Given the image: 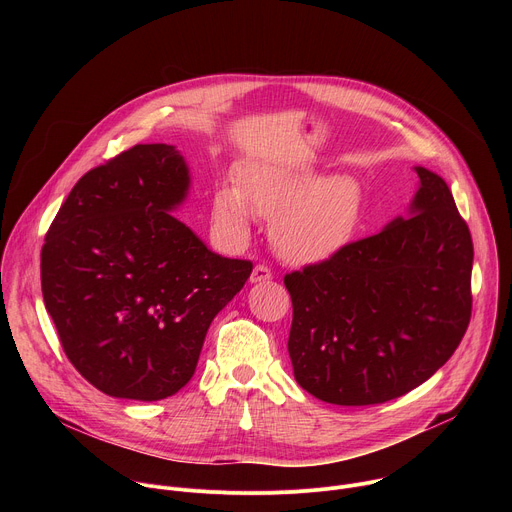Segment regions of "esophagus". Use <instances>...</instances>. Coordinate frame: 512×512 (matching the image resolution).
<instances>
[{"label":"esophagus","mask_w":512,"mask_h":512,"mask_svg":"<svg viewBox=\"0 0 512 512\" xmlns=\"http://www.w3.org/2000/svg\"><path fill=\"white\" fill-rule=\"evenodd\" d=\"M273 277L271 269L265 265H255L251 271V283H261V281H269Z\"/></svg>","instance_id":"obj_1"}]
</instances>
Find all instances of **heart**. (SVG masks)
<instances>
[{
  "label": "heart",
  "instance_id": "1",
  "mask_svg": "<svg viewBox=\"0 0 512 512\" xmlns=\"http://www.w3.org/2000/svg\"><path fill=\"white\" fill-rule=\"evenodd\" d=\"M362 210L364 192L352 176L318 178L308 166L251 162L239 170V188L214 190L210 218L229 245H243L255 212L273 216L275 251L287 263L320 265L352 243Z\"/></svg>",
  "mask_w": 512,
  "mask_h": 512
}]
</instances>
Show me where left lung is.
Listing matches in <instances>:
<instances>
[{
	"label": "left lung",
	"mask_w": 512,
	"mask_h": 512,
	"mask_svg": "<svg viewBox=\"0 0 512 512\" xmlns=\"http://www.w3.org/2000/svg\"><path fill=\"white\" fill-rule=\"evenodd\" d=\"M415 172L409 218L283 279L294 377L320 401L397 399L444 367L466 334L472 237L446 180Z\"/></svg>",
	"instance_id": "1"
}]
</instances>
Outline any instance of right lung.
<instances>
[{
  "mask_svg": "<svg viewBox=\"0 0 512 512\" xmlns=\"http://www.w3.org/2000/svg\"><path fill=\"white\" fill-rule=\"evenodd\" d=\"M188 190L174 145L139 143L87 172L46 233L44 306L72 367L105 395L178 393L210 322L253 271L212 253L170 212Z\"/></svg>",
  "mask_w": 512,
  "mask_h": 512,
  "instance_id": "right-lung-1",
  "label": "right lung"
}]
</instances>
